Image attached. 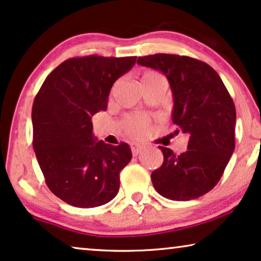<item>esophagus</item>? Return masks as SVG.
Returning <instances> with one entry per match:
<instances>
[{
    "mask_svg": "<svg viewBox=\"0 0 261 261\" xmlns=\"http://www.w3.org/2000/svg\"><path fill=\"white\" fill-rule=\"evenodd\" d=\"M130 149H132V153H133V155L137 156L141 153L142 146L139 145V143H130Z\"/></svg>",
    "mask_w": 261,
    "mask_h": 261,
    "instance_id": "34e87169",
    "label": "esophagus"
}]
</instances>
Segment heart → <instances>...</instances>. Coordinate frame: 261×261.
Here are the masks:
<instances>
[{"instance_id": "b5f03b06", "label": "heart", "mask_w": 261, "mask_h": 261, "mask_svg": "<svg viewBox=\"0 0 261 261\" xmlns=\"http://www.w3.org/2000/svg\"><path fill=\"white\" fill-rule=\"evenodd\" d=\"M155 77H160V75L155 73V71H146L142 75L141 81L152 80V79ZM123 126L124 129H126V132L130 137L139 138L145 135L147 129H148V119L142 115H130L124 118Z\"/></svg>"}]
</instances>
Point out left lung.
Wrapping results in <instances>:
<instances>
[{
  "mask_svg": "<svg viewBox=\"0 0 261 261\" xmlns=\"http://www.w3.org/2000/svg\"><path fill=\"white\" fill-rule=\"evenodd\" d=\"M138 63L166 75L174 101L172 121L190 137L180 155L159 146L164 162L150 175L153 186L175 201L199 198L219 182L236 148L232 97L212 67L190 56L154 54Z\"/></svg>",
  "mask_w": 261,
  "mask_h": 261,
  "instance_id": "8db88e82",
  "label": "left lung"
}]
</instances>
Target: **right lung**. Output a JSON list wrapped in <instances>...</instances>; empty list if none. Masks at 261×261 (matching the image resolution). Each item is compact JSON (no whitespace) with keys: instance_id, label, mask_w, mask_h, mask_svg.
Segmentation results:
<instances>
[{"instance_id":"right-lung-1","label":"right lung","mask_w":261,"mask_h":261,"mask_svg":"<svg viewBox=\"0 0 261 261\" xmlns=\"http://www.w3.org/2000/svg\"><path fill=\"white\" fill-rule=\"evenodd\" d=\"M135 61L137 56L68 59L36 94L34 150L49 190L71 206L92 208L118 194L120 172L130 161V148L126 142L112 146L97 141L90 120L107 109L113 84Z\"/></svg>"}]
</instances>
